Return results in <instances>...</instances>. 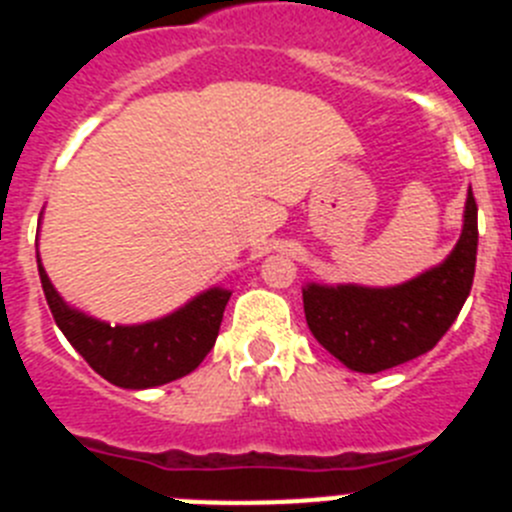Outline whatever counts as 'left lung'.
Returning a JSON list of instances; mask_svg holds the SVG:
<instances>
[{"mask_svg": "<svg viewBox=\"0 0 512 512\" xmlns=\"http://www.w3.org/2000/svg\"><path fill=\"white\" fill-rule=\"evenodd\" d=\"M477 241V202L469 189L459 243L436 269L390 289L354 284L302 289L312 336L354 372L377 374L418 359L441 341L467 302Z\"/></svg>", "mask_w": 512, "mask_h": 512, "instance_id": "left-lung-1", "label": "left lung"}]
</instances>
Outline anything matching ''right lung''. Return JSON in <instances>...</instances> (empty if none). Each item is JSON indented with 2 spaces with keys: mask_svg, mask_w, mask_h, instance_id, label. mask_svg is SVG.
Segmentation results:
<instances>
[{
  "mask_svg": "<svg viewBox=\"0 0 512 512\" xmlns=\"http://www.w3.org/2000/svg\"><path fill=\"white\" fill-rule=\"evenodd\" d=\"M45 300L58 328L94 372L125 390H146L187 377L215 346L223 323L228 289H207L189 305L161 320L143 325H107L71 310L58 297L51 279L38 264Z\"/></svg>",
  "mask_w": 512,
  "mask_h": 512,
  "instance_id": "right-lung-1",
  "label": "right lung"
}]
</instances>
